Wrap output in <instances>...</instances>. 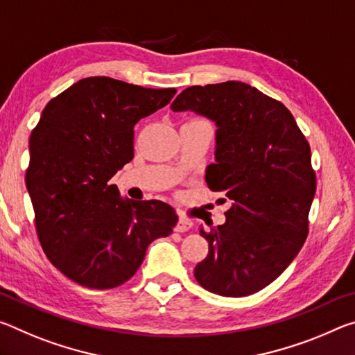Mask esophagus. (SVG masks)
Here are the masks:
<instances>
[{
    "instance_id": "esophagus-1",
    "label": "esophagus",
    "mask_w": 355,
    "mask_h": 355,
    "mask_svg": "<svg viewBox=\"0 0 355 355\" xmlns=\"http://www.w3.org/2000/svg\"><path fill=\"white\" fill-rule=\"evenodd\" d=\"M191 227H192V220L186 218V216L180 214V218H178V224H177V227H175V232L184 233V232H188Z\"/></svg>"
}]
</instances>
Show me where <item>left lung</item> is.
Listing matches in <instances>:
<instances>
[{
  "instance_id": "left-lung-1",
  "label": "left lung",
  "mask_w": 355,
  "mask_h": 355,
  "mask_svg": "<svg viewBox=\"0 0 355 355\" xmlns=\"http://www.w3.org/2000/svg\"><path fill=\"white\" fill-rule=\"evenodd\" d=\"M171 107L218 125L216 163L205 180L232 202L224 225L200 228L209 252L194 277L225 297L260 291L285 271L309 235L316 191L309 141L282 101L241 81L191 86Z\"/></svg>"
}]
</instances>
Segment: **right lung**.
Returning <instances> with one entry per match:
<instances>
[{
    "instance_id": "right-lung-1",
    "label": "right lung",
    "mask_w": 355,
    "mask_h": 355,
    "mask_svg": "<svg viewBox=\"0 0 355 355\" xmlns=\"http://www.w3.org/2000/svg\"><path fill=\"white\" fill-rule=\"evenodd\" d=\"M175 87L91 76L51 98L29 137L26 188L42 249L70 280L110 290L136 274L178 216L161 200H122L110 180L135 156V125Z\"/></svg>"
}]
</instances>
